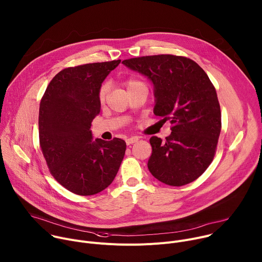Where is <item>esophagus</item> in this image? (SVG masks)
Wrapping results in <instances>:
<instances>
[{
    "label": "esophagus",
    "mask_w": 262,
    "mask_h": 262,
    "mask_svg": "<svg viewBox=\"0 0 262 262\" xmlns=\"http://www.w3.org/2000/svg\"><path fill=\"white\" fill-rule=\"evenodd\" d=\"M139 141V138L138 137H130V138H128V139H126V144L127 145H130V144H134V143H136V142H138Z\"/></svg>",
    "instance_id": "obj_1"
}]
</instances>
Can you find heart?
<instances>
[{
    "instance_id": "b5f03b06",
    "label": "heart",
    "mask_w": 262,
    "mask_h": 262,
    "mask_svg": "<svg viewBox=\"0 0 262 262\" xmlns=\"http://www.w3.org/2000/svg\"><path fill=\"white\" fill-rule=\"evenodd\" d=\"M140 84H143V83H141L140 81H138V80H136V79H129V80H127V81L124 83V85H125V87H126L127 91H128V90H130L132 88H134V87H136V86L140 85ZM106 92H107V86H106V85H102V86H101V88H100V90H99V94H98L99 100H100L101 102H102V101H104V99H105V95H106Z\"/></svg>"
}]
</instances>
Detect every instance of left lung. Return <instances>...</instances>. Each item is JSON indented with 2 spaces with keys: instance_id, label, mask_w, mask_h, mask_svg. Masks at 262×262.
<instances>
[{
  "instance_id": "1",
  "label": "left lung",
  "mask_w": 262,
  "mask_h": 262,
  "mask_svg": "<svg viewBox=\"0 0 262 262\" xmlns=\"http://www.w3.org/2000/svg\"><path fill=\"white\" fill-rule=\"evenodd\" d=\"M154 84V113L170 119L171 135L151 137L150 173L163 183L180 186L196 180L213 160L221 133L217 95L206 72L193 60L157 55L122 61Z\"/></svg>"
}]
</instances>
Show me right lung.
<instances>
[{"instance_id":"obj_1","label":"right lung","mask_w":262,"mask_h":262,"mask_svg":"<svg viewBox=\"0 0 262 262\" xmlns=\"http://www.w3.org/2000/svg\"><path fill=\"white\" fill-rule=\"evenodd\" d=\"M121 60L68 67L49 84L39 106V143L54 178L73 194L90 196L114 180L126 144L93 140L91 122L100 112L102 82Z\"/></svg>"}]
</instances>
